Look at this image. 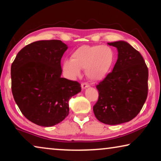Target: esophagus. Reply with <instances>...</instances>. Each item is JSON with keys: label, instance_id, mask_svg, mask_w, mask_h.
<instances>
[{"label": "esophagus", "instance_id": "obj_1", "mask_svg": "<svg viewBox=\"0 0 161 161\" xmlns=\"http://www.w3.org/2000/svg\"><path fill=\"white\" fill-rule=\"evenodd\" d=\"M89 86V84L86 82H83L81 83V88H82L83 89H86V88H87Z\"/></svg>", "mask_w": 161, "mask_h": 161}]
</instances>
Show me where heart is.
I'll return each instance as SVG.
<instances>
[{"label":"heart","instance_id":"1","mask_svg":"<svg viewBox=\"0 0 161 161\" xmlns=\"http://www.w3.org/2000/svg\"><path fill=\"white\" fill-rule=\"evenodd\" d=\"M115 58V52L108 45H83L72 53L71 58L64 61L63 68L72 78L79 75L80 69H85L89 80L98 81L111 71Z\"/></svg>","mask_w":161,"mask_h":161}]
</instances>
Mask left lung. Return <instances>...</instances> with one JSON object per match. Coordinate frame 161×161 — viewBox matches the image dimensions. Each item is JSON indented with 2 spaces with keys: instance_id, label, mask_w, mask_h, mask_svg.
Segmentation results:
<instances>
[{
  "instance_id": "1",
  "label": "left lung",
  "mask_w": 161,
  "mask_h": 161,
  "mask_svg": "<svg viewBox=\"0 0 161 161\" xmlns=\"http://www.w3.org/2000/svg\"><path fill=\"white\" fill-rule=\"evenodd\" d=\"M118 50V58L111 72L97 85V102L94 114L100 122L119 125L135 118L148 94V68L138 50L126 42L108 43Z\"/></svg>"
}]
</instances>
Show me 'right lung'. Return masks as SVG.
<instances>
[{
	"instance_id": "1",
	"label": "right lung",
	"mask_w": 161,
	"mask_h": 161,
	"mask_svg": "<svg viewBox=\"0 0 161 161\" xmlns=\"http://www.w3.org/2000/svg\"><path fill=\"white\" fill-rule=\"evenodd\" d=\"M67 47L56 39L34 42L19 50L11 67L15 102L25 117L39 126L64 119L70 98L81 91L78 82L61 77V59Z\"/></svg>"
}]
</instances>
